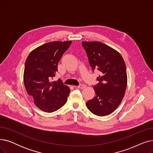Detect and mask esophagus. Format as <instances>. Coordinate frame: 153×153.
Here are the masks:
<instances>
[{
	"label": "esophagus",
	"mask_w": 153,
	"mask_h": 153,
	"mask_svg": "<svg viewBox=\"0 0 153 153\" xmlns=\"http://www.w3.org/2000/svg\"><path fill=\"white\" fill-rule=\"evenodd\" d=\"M86 87V85L85 84H81L79 85V86H77V88H79V89H84V88Z\"/></svg>",
	"instance_id": "34e87169"
}]
</instances>
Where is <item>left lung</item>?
I'll use <instances>...</instances> for the list:
<instances>
[{"label":"left lung","instance_id":"1","mask_svg":"<svg viewBox=\"0 0 153 153\" xmlns=\"http://www.w3.org/2000/svg\"><path fill=\"white\" fill-rule=\"evenodd\" d=\"M91 67L97 69L99 83L93 88L95 96L86 103L92 114L103 117L114 111L121 103L127 85L125 62L114 48L99 42H82Z\"/></svg>","mask_w":153,"mask_h":153}]
</instances>
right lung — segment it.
I'll list each match as a JSON object with an SVG mask.
<instances>
[{
  "mask_svg": "<svg viewBox=\"0 0 153 153\" xmlns=\"http://www.w3.org/2000/svg\"><path fill=\"white\" fill-rule=\"evenodd\" d=\"M72 42H53L35 48L28 56L23 73L27 94L40 110L51 113L59 109L68 100V86L58 80L52 81L58 71V64Z\"/></svg>",
  "mask_w": 153,
  "mask_h": 153,
  "instance_id": "right-lung-1",
  "label": "right lung"
}]
</instances>
